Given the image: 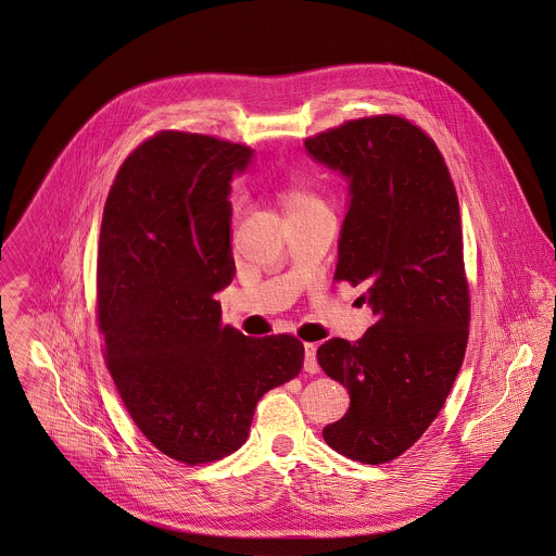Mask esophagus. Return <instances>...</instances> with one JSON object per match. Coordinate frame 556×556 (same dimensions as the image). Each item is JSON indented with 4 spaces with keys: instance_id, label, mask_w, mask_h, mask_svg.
I'll list each match as a JSON object with an SVG mask.
<instances>
[{
    "instance_id": "1",
    "label": "esophagus",
    "mask_w": 556,
    "mask_h": 556,
    "mask_svg": "<svg viewBox=\"0 0 556 556\" xmlns=\"http://www.w3.org/2000/svg\"><path fill=\"white\" fill-rule=\"evenodd\" d=\"M303 366H305V370L309 375H316L320 370L318 359H316V344H312V342L305 344V362H303Z\"/></svg>"
}]
</instances>
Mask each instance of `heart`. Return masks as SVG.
<instances>
[{"label":"heart","instance_id":"b5f03b06","mask_svg":"<svg viewBox=\"0 0 556 556\" xmlns=\"http://www.w3.org/2000/svg\"><path fill=\"white\" fill-rule=\"evenodd\" d=\"M281 203L286 207V212H296V210H305V207H314V205H323V201L307 190L301 184H290L283 188L281 192Z\"/></svg>","mask_w":556,"mask_h":556}]
</instances>
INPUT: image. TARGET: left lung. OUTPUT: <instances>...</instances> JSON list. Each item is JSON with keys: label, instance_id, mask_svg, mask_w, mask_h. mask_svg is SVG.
<instances>
[{"label": "left lung", "instance_id": "8db88e82", "mask_svg": "<svg viewBox=\"0 0 556 556\" xmlns=\"http://www.w3.org/2000/svg\"><path fill=\"white\" fill-rule=\"evenodd\" d=\"M349 184L336 279L366 283L377 323L316 357L351 407L325 442L362 464L412 448L438 418L464 364L470 296L457 192L435 142L407 118L349 121L305 140Z\"/></svg>", "mask_w": 556, "mask_h": 556}]
</instances>
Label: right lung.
Returning a JSON list of instances; mask_svg holds the SVG:
<instances>
[{
    "label": "right lung",
    "instance_id": "obj_1",
    "mask_svg": "<svg viewBox=\"0 0 556 556\" xmlns=\"http://www.w3.org/2000/svg\"><path fill=\"white\" fill-rule=\"evenodd\" d=\"M253 149L162 131L121 166L97 257L108 370L142 435L188 466L238 451L257 401L301 372L292 336L247 338L220 323L236 275L231 179Z\"/></svg>",
    "mask_w": 556,
    "mask_h": 556
}]
</instances>
